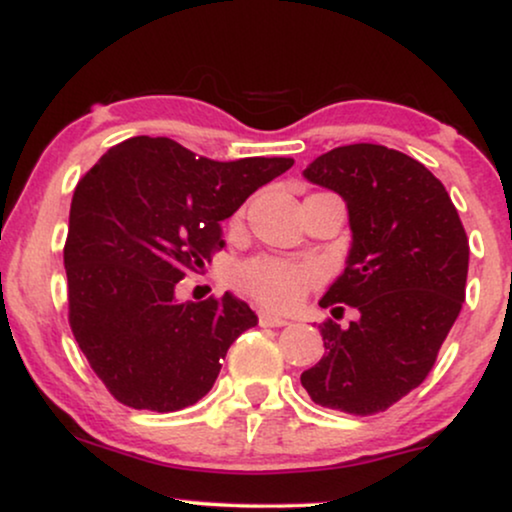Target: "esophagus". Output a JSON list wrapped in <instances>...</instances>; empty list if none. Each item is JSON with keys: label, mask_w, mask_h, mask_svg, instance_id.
<instances>
[{"label": "esophagus", "mask_w": 512, "mask_h": 512, "mask_svg": "<svg viewBox=\"0 0 512 512\" xmlns=\"http://www.w3.org/2000/svg\"><path fill=\"white\" fill-rule=\"evenodd\" d=\"M257 320H260L262 327H283V325L290 323V320H285V318L276 316V313H269V311L257 313Z\"/></svg>", "instance_id": "34e87169"}]
</instances>
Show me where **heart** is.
Listing matches in <instances>:
<instances>
[{"instance_id":"1","label":"heart","mask_w":512,"mask_h":512,"mask_svg":"<svg viewBox=\"0 0 512 512\" xmlns=\"http://www.w3.org/2000/svg\"><path fill=\"white\" fill-rule=\"evenodd\" d=\"M318 283V269L313 264L255 257L234 271V285L269 309H292L302 302L306 292Z\"/></svg>"}]
</instances>
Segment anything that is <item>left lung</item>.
<instances>
[{"label": "left lung", "mask_w": 512, "mask_h": 512, "mask_svg": "<svg viewBox=\"0 0 512 512\" xmlns=\"http://www.w3.org/2000/svg\"><path fill=\"white\" fill-rule=\"evenodd\" d=\"M304 177L346 201L351 250L344 274L320 299L360 318L318 325L325 356L302 372L320 407L356 417L384 412L433 370L466 299L468 238L442 182L384 145L337 147Z\"/></svg>", "instance_id": "8db88e82"}]
</instances>
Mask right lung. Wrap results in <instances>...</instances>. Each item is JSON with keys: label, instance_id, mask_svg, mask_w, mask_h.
Listing matches in <instances>:
<instances>
[{"label": "right lung", "instance_id": "add662e5", "mask_svg": "<svg viewBox=\"0 0 512 512\" xmlns=\"http://www.w3.org/2000/svg\"><path fill=\"white\" fill-rule=\"evenodd\" d=\"M292 159L213 161L170 138L119 142L81 177L65 241L70 327L98 379L133 410L177 412L213 388L255 311L175 285L224 248L220 222Z\"/></svg>", "mask_w": 512, "mask_h": 512}]
</instances>
